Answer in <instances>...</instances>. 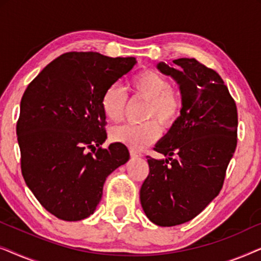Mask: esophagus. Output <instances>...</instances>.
Masks as SVG:
<instances>
[{
    "mask_svg": "<svg viewBox=\"0 0 261 261\" xmlns=\"http://www.w3.org/2000/svg\"><path fill=\"white\" fill-rule=\"evenodd\" d=\"M129 153H130V156H132V158H139V156H141V154H140V153L135 152V151H134V149H130V151H129Z\"/></svg>",
    "mask_w": 261,
    "mask_h": 261,
    "instance_id": "34e87169",
    "label": "esophagus"
}]
</instances>
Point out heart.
I'll list each match as a JSON object with an SVG mask.
<instances>
[{"label": "heart", "mask_w": 261, "mask_h": 261, "mask_svg": "<svg viewBox=\"0 0 261 261\" xmlns=\"http://www.w3.org/2000/svg\"><path fill=\"white\" fill-rule=\"evenodd\" d=\"M128 88L132 97L147 102L144 115L147 122L115 127L110 132V137L132 149H142L159 138L160 128L156 122L164 128L172 127L177 122L183 102L179 92L170 88V82L152 70L138 72L128 82ZM126 106V94L115 85L107 89L102 96V112L110 122L116 123L123 119Z\"/></svg>", "instance_id": "obj_1"}]
</instances>
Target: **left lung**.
Here are the masks:
<instances>
[{
  "label": "left lung",
  "instance_id": "obj_1",
  "mask_svg": "<svg viewBox=\"0 0 261 261\" xmlns=\"http://www.w3.org/2000/svg\"><path fill=\"white\" fill-rule=\"evenodd\" d=\"M156 69L177 82L183 106L155 145L166 159L147 156L140 202L149 221L172 227L194 219L220 194L237 148L238 110L220 74L196 59L160 62Z\"/></svg>",
  "mask_w": 261,
  "mask_h": 261
}]
</instances>
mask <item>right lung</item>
Listing matches in <instances>:
<instances>
[{
  "mask_svg": "<svg viewBox=\"0 0 261 261\" xmlns=\"http://www.w3.org/2000/svg\"><path fill=\"white\" fill-rule=\"evenodd\" d=\"M137 64L134 57L69 52L31 82L16 124L27 187L52 215L80 221L94 214L107 177L129 160L121 142L102 148V96Z\"/></svg>",
  "mask_w": 261,
  "mask_h": 261,
  "instance_id": "add662e5",
  "label": "right lung"
}]
</instances>
